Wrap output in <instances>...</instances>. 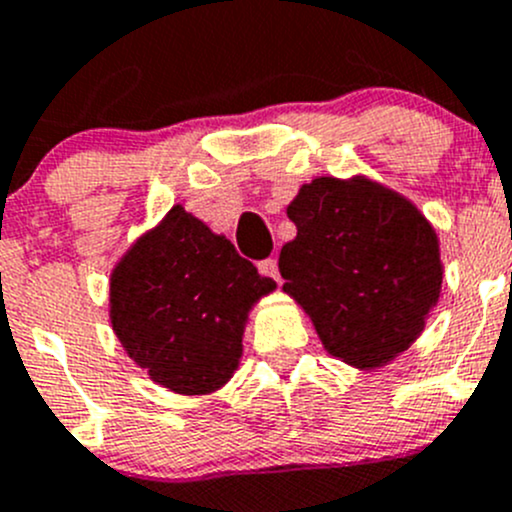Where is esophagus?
Masks as SVG:
<instances>
[{
	"instance_id": "1",
	"label": "esophagus",
	"mask_w": 512,
	"mask_h": 512,
	"mask_svg": "<svg viewBox=\"0 0 512 512\" xmlns=\"http://www.w3.org/2000/svg\"><path fill=\"white\" fill-rule=\"evenodd\" d=\"M257 267H260V275L272 277V280L280 282V267H277V260H272V257H267V260H262Z\"/></svg>"
}]
</instances>
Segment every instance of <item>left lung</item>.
I'll return each instance as SVG.
<instances>
[{"instance_id": "1", "label": "left lung", "mask_w": 512, "mask_h": 512, "mask_svg": "<svg viewBox=\"0 0 512 512\" xmlns=\"http://www.w3.org/2000/svg\"><path fill=\"white\" fill-rule=\"evenodd\" d=\"M287 218L297 237L280 252L285 292L324 349L379 369L411 347L441 294L438 235L421 210L366 175L304 183Z\"/></svg>"}]
</instances>
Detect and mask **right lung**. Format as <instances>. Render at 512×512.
<instances>
[{"mask_svg": "<svg viewBox=\"0 0 512 512\" xmlns=\"http://www.w3.org/2000/svg\"><path fill=\"white\" fill-rule=\"evenodd\" d=\"M272 289L225 235L173 205L113 267L108 317L158 386L208 396L235 374L247 314Z\"/></svg>", "mask_w": 512, "mask_h": 512, "instance_id": "obj_1", "label": "right lung"}]
</instances>
